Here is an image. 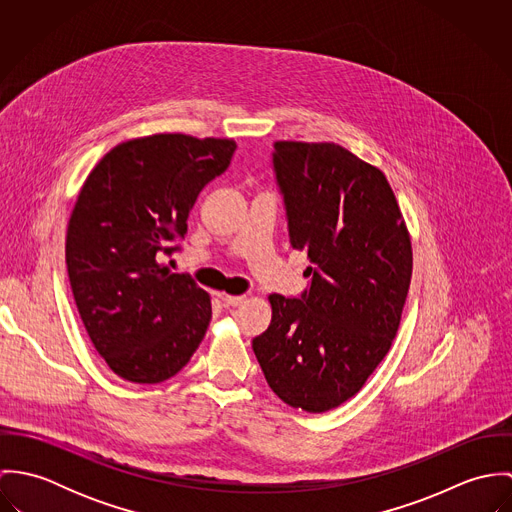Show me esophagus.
Instances as JSON below:
<instances>
[{
	"mask_svg": "<svg viewBox=\"0 0 512 512\" xmlns=\"http://www.w3.org/2000/svg\"><path fill=\"white\" fill-rule=\"evenodd\" d=\"M220 299L224 301L226 307H236V305L244 303L246 297H244V295H226V293H224V295H220Z\"/></svg>",
	"mask_w": 512,
	"mask_h": 512,
	"instance_id": "1",
	"label": "esophagus"
}]
</instances>
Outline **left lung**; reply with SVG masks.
I'll return each instance as SVG.
<instances>
[{
	"mask_svg": "<svg viewBox=\"0 0 512 512\" xmlns=\"http://www.w3.org/2000/svg\"><path fill=\"white\" fill-rule=\"evenodd\" d=\"M290 242L313 264L301 297L272 293L252 341L270 388L321 414L353 398L396 337L412 280V242L384 173L331 142H276Z\"/></svg>",
	"mask_w": 512,
	"mask_h": 512,
	"instance_id": "left-lung-1",
	"label": "left lung"
}]
</instances>
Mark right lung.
<instances>
[{"label":"right lung","mask_w":512,"mask_h":512,"mask_svg":"<svg viewBox=\"0 0 512 512\" xmlns=\"http://www.w3.org/2000/svg\"><path fill=\"white\" fill-rule=\"evenodd\" d=\"M236 142L153 134L112 147L86 177L67 228L74 301L114 374L157 384L201 345L211 295L161 264L187 232L203 187L230 165Z\"/></svg>","instance_id":"right-lung-1"}]
</instances>
